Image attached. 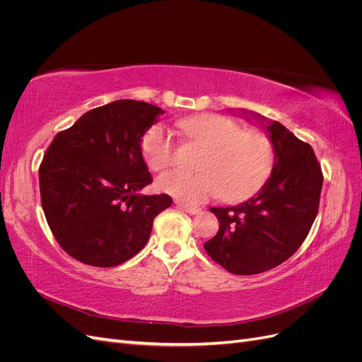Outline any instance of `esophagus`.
<instances>
[{"mask_svg":"<svg viewBox=\"0 0 362 362\" xmlns=\"http://www.w3.org/2000/svg\"><path fill=\"white\" fill-rule=\"evenodd\" d=\"M177 206L180 208V210H182V211H185V213H189V214H198V213L201 211L199 208L189 206V205H185V204H182V202H177Z\"/></svg>","mask_w":362,"mask_h":362,"instance_id":"1","label":"esophagus"}]
</instances>
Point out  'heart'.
<instances>
[{
  "label": "heart",
  "instance_id": "b5f03b06",
  "mask_svg": "<svg viewBox=\"0 0 362 362\" xmlns=\"http://www.w3.org/2000/svg\"><path fill=\"white\" fill-rule=\"evenodd\" d=\"M187 140L205 148L198 173L169 170L157 180V187L181 202L198 205L221 194L235 202L249 198L266 182L275 163V148L261 131L242 129L234 119L222 115H198L178 122ZM141 151L152 170L169 166L175 144L169 131L157 125L141 141Z\"/></svg>",
  "mask_w": 362,
  "mask_h": 362
}]
</instances>
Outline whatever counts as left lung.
I'll list each match as a JSON object with an SVG mask.
<instances>
[{
  "mask_svg": "<svg viewBox=\"0 0 362 362\" xmlns=\"http://www.w3.org/2000/svg\"><path fill=\"white\" fill-rule=\"evenodd\" d=\"M267 131L275 148L269 180L250 199L213 206L217 234L204 245L206 254L234 275H255L288 259L308 235L319 211L323 175L313 148L276 120L243 110Z\"/></svg>",
  "mask_w": 362,
  "mask_h": 362,
  "instance_id": "left-lung-1",
  "label": "left lung"
}]
</instances>
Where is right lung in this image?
<instances>
[{
  "label": "right lung",
  "mask_w": 362,
  "mask_h": 362,
  "mask_svg": "<svg viewBox=\"0 0 362 362\" xmlns=\"http://www.w3.org/2000/svg\"><path fill=\"white\" fill-rule=\"evenodd\" d=\"M164 115L144 101L117 100L84 113L54 137L39 168L51 231L72 258L95 267L122 264L144 249L169 194L144 196L152 182L141 139Z\"/></svg>",
  "instance_id": "1"
}]
</instances>
